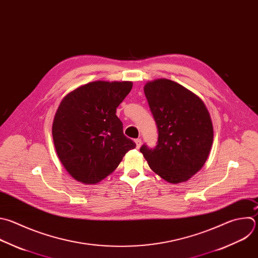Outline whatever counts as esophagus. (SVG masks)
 Segmentation results:
<instances>
[{"label":"esophagus","mask_w":258,"mask_h":258,"mask_svg":"<svg viewBox=\"0 0 258 258\" xmlns=\"http://www.w3.org/2000/svg\"><path fill=\"white\" fill-rule=\"evenodd\" d=\"M135 143H136V145H137V148H140L141 145H142V140H141V139H136V140H135Z\"/></svg>","instance_id":"34e87169"}]
</instances>
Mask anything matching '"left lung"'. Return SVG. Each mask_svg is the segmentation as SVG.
<instances>
[{
	"instance_id": "1",
	"label": "left lung",
	"mask_w": 258,
	"mask_h": 258,
	"mask_svg": "<svg viewBox=\"0 0 258 258\" xmlns=\"http://www.w3.org/2000/svg\"><path fill=\"white\" fill-rule=\"evenodd\" d=\"M158 128L154 149L141 153L150 168L170 183L188 180L205 165L214 139L213 123L203 100L180 84L167 79L144 87Z\"/></svg>"
}]
</instances>
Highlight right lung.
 Instances as JSON below:
<instances>
[{
  "label": "right lung",
  "mask_w": 258,
  "mask_h": 258,
  "mask_svg": "<svg viewBox=\"0 0 258 258\" xmlns=\"http://www.w3.org/2000/svg\"><path fill=\"white\" fill-rule=\"evenodd\" d=\"M133 83L96 81L69 93L60 102L52 123L56 154L70 175L94 184L117 168L136 143L123 135L116 108Z\"/></svg>",
  "instance_id": "1"
}]
</instances>
